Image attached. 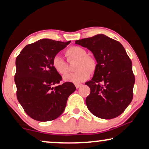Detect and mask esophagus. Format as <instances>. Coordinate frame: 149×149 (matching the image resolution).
Here are the masks:
<instances>
[{"mask_svg":"<svg viewBox=\"0 0 149 149\" xmlns=\"http://www.w3.org/2000/svg\"><path fill=\"white\" fill-rule=\"evenodd\" d=\"M74 85H75V87H76L77 89H79V87L82 86L83 84L82 83H74Z\"/></svg>","mask_w":149,"mask_h":149,"instance_id":"obj_1","label":"esophagus"}]
</instances>
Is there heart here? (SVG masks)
<instances>
[{
    "label": "heart",
    "instance_id": "b5f03b06",
    "mask_svg": "<svg viewBox=\"0 0 149 149\" xmlns=\"http://www.w3.org/2000/svg\"><path fill=\"white\" fill-rule=\"evenodd\" d=\"M84 48L79 46H72L67 49L65 52L67 60H77L75 69L76 72L70 73L64 77L67 82L80 83L87 80L90 75V72H93L96 69L97 62L92 56L87 55ZM52 66L57 72L60 74H65L68 72L69 66L68 62L59 55L53 58Z\"/></svg>",
    "mask_w": 149,
    "mask_h": 149
}]
</instances>
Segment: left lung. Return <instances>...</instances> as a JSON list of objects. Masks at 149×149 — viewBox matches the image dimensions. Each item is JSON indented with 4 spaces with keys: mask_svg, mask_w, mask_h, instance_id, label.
<instances>
[{
    "mask_svg": "<svg viewBox=\"0 0 149 149\" xmlns=\"http://www.w3.org/2000/svg\"><path fill=\"white\" fill-rule=\"evenodd\" d=\"M75 43L90 50L97 62L92 79L85 83L91 89L85 100L89 111L101 119L117 117L131 103L135 83L132 61L125 49L119 41L104 34Z\"/></svg>",
    "mask_w": 149,
    "mask_h": 149,
    "instance_id": "8db88e82",
    "label": "left lung"
}]
</instances>
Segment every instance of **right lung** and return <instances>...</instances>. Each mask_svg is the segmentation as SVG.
<instances>
[{
    "label": "right lung",
    "mask_w": 149,
    "mask_h": 149,
    "mask_svg": "<svg viewBox=\"0 0 149 149\" xmlns=\"http://www.w3.org/2000/svg\"><path fill=\"white\" fill-rule=\"evenodd\" d=\"M70 42L40 39L27 45L16 58L17 100L34 120L49 121L60 117L69 95L76 90L70 82L53 87L62 79L53 68V58Z\"/></svg>",
    "instance_id": "add662e5"
}]
</instances>
